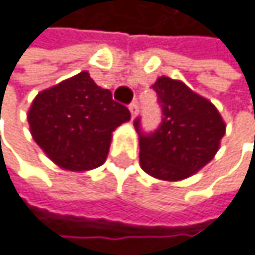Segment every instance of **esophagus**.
<instances>
[{
  "label": "esophagus",
  "instance_id": "obj_1",
  "mask_svg": "<svg viewBox=\"0 0 255 255\" xmlns=\"http://www.w3.org/2000/svg\"><path fill=\"white\" fill-rule=\"evenodd\" d=\"M128 109H130V113H131V117H134L138 114V103L136 101H133V103H130V106H128Z\"/></svg>",
  "mask_w": 255,
  "mask_h": 255
}]
</instances>
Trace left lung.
<instances>
[{"mask_svg":"<svg viewBox=\"0 0 255 255\" xmlns=\"http://www.w3.org/2000/svg\"><path fill=\"white\" fill-rule=\"evenodd\" d=\"M152 89L162 108V124L154 133H142L139 119V163L162 181H181L209 163L219 150L225 122L211 101L184 82L158 77Z\"/></svg>","mask_w":255,"mask_h":255,"instance_id":"1","label":"left lung"}]
</instances>
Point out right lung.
I'll return each mask as SVG.
<instances>
[{
  "instance_id": "right-lung-1",
  "label": "right lung",
  "mask_w": 255,
  "mask_h": 255,
  "mask_svg": "<svg viewBox=\"0 0 255 255\" xmlns=\"http://www.w3.org/2000/svg\"><path fill=\"white\" fill-rule=\"evenodd\" d=\"M130 111L82 71L39 92L28 111L33 139L53 163L87 171L105 163L113 131Z\"/></svg>"
}]
</instances>
